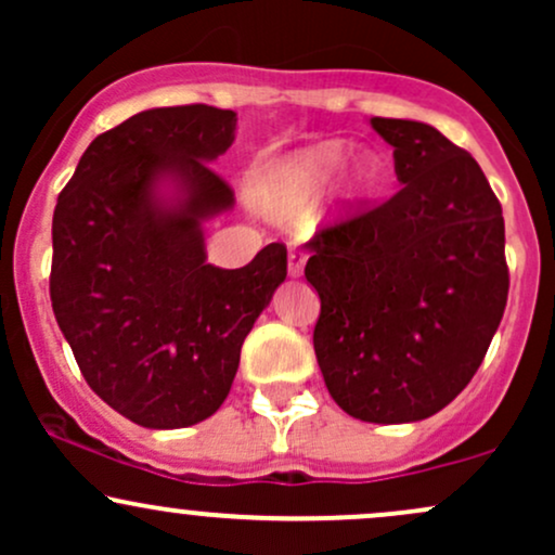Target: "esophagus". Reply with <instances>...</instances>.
Listing matches in <instances>:
<instances>
[{
	"mask_svg": "<svg viewBox=\"0 0 555 555\" xmlns=\"http://www.w3.org/2000/svg\"><path fill=\"white\" fill-rule=\"evenodd\" d=\"M305 269V253L297 250V247H289V276H302Z\"/></svg>",
	"mask_w": 555,
	"mask_h": 555,
	"instance_id": "1",
	"label": "esophagus"
}]
</instances>
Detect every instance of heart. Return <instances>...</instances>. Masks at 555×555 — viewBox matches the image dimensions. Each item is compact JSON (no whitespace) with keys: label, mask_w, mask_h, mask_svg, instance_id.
I'll use <instances>...</instances> for the list:
<instances>
[{"label":"heart","mask_w":555,"mask_h":555,"mask_svg":"<svg viewBox=\"0 0 555 555\" xmlns=\"http://www.w3.org/2000/svg\"><path fill=\"white\" fill-rule=\"evenodd\" d=\"M347 156L341 143H323L315 149L299 151V154L273 164L260 180V201L271 208H302L315 193L326 188L331 177L339 171ZM386 182V164L378 156H365L354 169L344 201L358 203L362 197L375 195Z\"/></svg>","instance_id":"obj_1"}]
</instances>
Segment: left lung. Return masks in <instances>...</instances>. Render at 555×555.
<instances>
[{
    "label": "left lung",
    "mask_w": 555,
    "mask_h": 555,
    "mask_svg": "<svg viewBox=\"0 0 555 555\" xmlns=\"http://www.w3.org/2000/svg\"><path fill=\"white\" fill-rule=\"evenodd\" d=\"M401 190L318 229L305 279L328 393L365 423H415L462 393L508 297L501 203L467 151L436 127L373 117Z\"/></svg>",
    "instance_id": "obj_1"
}]
</instances>
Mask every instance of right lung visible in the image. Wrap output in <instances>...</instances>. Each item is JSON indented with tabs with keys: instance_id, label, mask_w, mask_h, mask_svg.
I'll use <instances>...</instances> for the list:
<instances>
[{
	"instance_id": "add662e5",
	"label": "right lung",
	"mask_w": 555,
	"mask_h": 555,
	"mask_svg": "<svg viewBox=\"0 0 555 555\" xmlns=\"http://www.w3.org/2000/svg\"><path fill=\"white\" fill-rule=\"evenodd\" d=\"M234 130L237 114L206 104L140 112L88 145L56 197V323L88 386L143 428H188L224 404L242 341L286 279L282 242L242 269L206 263L203 221L234 203L208 162Z\"/></svg>"
}]
</instances>
